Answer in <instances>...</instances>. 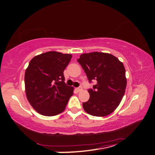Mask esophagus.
Wrapping results in <instances>:
<instances>
[{"label": "esophagus", "mask_w": 155, "mask_h": 155, "mask_svg": "<svg viewBox=\"0 0 155 155\" xmlns=\"http://www.w3.org/2000/svg\"><path fill=\"white\" fill-rule=\"evenodd\" d=\"M83 90V88H82V87H77V88H76V90H77L78 92V91H81Z\"/></svg>", "instance_id": "esophagus-1"}]
</instances>
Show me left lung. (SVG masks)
<instances>
[{
  "mask_svg": "<svg viewBox=\"0 0 155 155\" xmlns=\"http://www.w3.org/2000/svg\"><path fill=\"white\" fill-rule=\"evenodd\" d=\"M77 61L89 82H97L88 90L90 96L83 103L84 110L93 116L111 114L120 104L127 87L124 65L112 54L99 52L82 54Z\"/></svg>",
  "mask_w": 155,
  "mask_h": 155,
  "instance_id": "1",
  "label": "left lung"
}]
</instances>
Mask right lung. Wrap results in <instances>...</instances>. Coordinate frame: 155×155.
I'll use <instances>...</instances> for the list:
<instances>
[{
	"label": "right lung",
	"mask_w": 155,
	"mask_h": 155,
	"mask_svg": "<svg viewBox=\"0 0 155 155\" xmlns=\"http://www.w3.org/2000/svg\"><path fill=\"white\" fill-rule=\"evenodd\" d=\"M71 58L70 54L50 51L31 60L25 75V91L39 114L54 116L64 111L74 90L64 82V71Z\"/></svg>",
	"instance_id": "1"
}]
</instances>
